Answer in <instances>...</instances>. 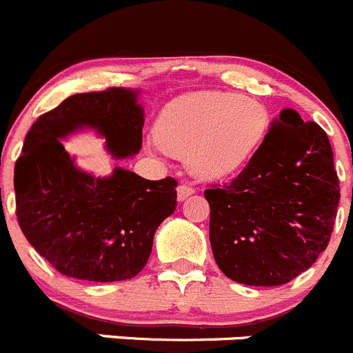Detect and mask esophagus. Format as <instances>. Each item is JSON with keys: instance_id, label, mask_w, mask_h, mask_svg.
Here are the masks:
<instances>
[{"instance_id": "34e87169", "label": "esophagus", "mask_w": 353, "mask_h": 353, "mask_svg": "<svg viewBox=\"0 0 353 353\" xmlns=\"http://www.w3.org/2000/svg\"><path fill=\"white\" fill-rule=\"evenodd\" d=\"M193 193H195V188L190 186V184H179V186H177V200L188 199V196L193 195Z\"/></svg>"}]
</instances>
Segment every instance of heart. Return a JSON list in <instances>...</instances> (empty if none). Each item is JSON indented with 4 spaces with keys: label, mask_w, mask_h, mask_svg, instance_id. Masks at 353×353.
<instances>
[{
    "label": "heart",
    "mask_w": 353,
    "mask_h": 353,
    "mask_svg": "<svg viewBox=\"0 0 353 353\" xmlns=\"http://www.w3.org/2000/svg\"><path fill=\"white\" fill-rule=\"evenodd\" d=\"M269 112L255 98L205 91L174 100L161 110L153 145L190 157L193 172L216 179L241 169L269 132Z\"/></svg>",
    "instance_id": "b5f03b06"
}]
</instances>
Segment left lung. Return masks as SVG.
<instances>
[{
    "instance_id": "left-lung-1",
    "label": "left lung",
    "mask_w": 353,
    "mask_h": 353,
    "mask_svg": "<svg viewBox=\"0 0 353 353\" xmlns=\"http://www.w3.org/2000/svg\"><path fill=\"white\" fill-rule=\"evenodd\" d=\"M204 196L221 272L253 287L288 283L331 241L339 179L327 133L283 109L239 176Z\"/></svg>"
}]
</instances>
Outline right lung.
<instances>
[{
	"instance_id": "obj_1",
	"label": "right lung",
	"mask_w": 353,
	"mask_h": 353,
	"mask_svg": "<svg viewBox=\"0 0 353 353\" xmlns=\"http://www.w3.org/2000/svg\"><path fill=\"white\" fill-rule=\"evenodd\" d=\"M84 126L103 135L116 158L139 153L144 110L137 91L72 94L38 117L15 161V214L28 243L63 276L123 281L148 263L154 232L177 205V181L75 169L59 139Z\"/></svg>"
}]
</instances>
